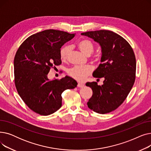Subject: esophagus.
<instances>
[{
  "instance_id": "esophagus-1",
  "label": "esophagus",
  "mask_w": 151,
  "mask_h": 151,
  "mask_svg": "<svg viewBox=\"0 0 151 151\" xmlns=\"http://www.w3.org/2000/svg\"><path fill=\"white\" fill-rule=\"evenodd\" d=\"M84 86V84H83V83H78V85H77V86L78 87V88H83Z\"/></svg>"
}]
</instances>
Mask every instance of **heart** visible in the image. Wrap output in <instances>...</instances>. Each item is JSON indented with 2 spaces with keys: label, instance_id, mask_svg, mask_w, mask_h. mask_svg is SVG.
<instances>
[{
  "label": "heart",
  "instance_id": "1",
  "mask_svg": "<svg viewBox=\"0 0 151 151\" xmlns=\"http://www.w3.org/2000/svg\"><path fill=\"white\" fill-rule=\"evenodd\" d=\"M78 49L86 55H90L94 50V45L92 42L89 40L83 39L78 42ZM70 48L68 46L63 47L60 50V55L61 60L65 61L67 59ZM92 67L90 65L85 66H75L68 70V75L75 79L76 80L82 81L84 80L87 76H88L92 72Z\"/></svg>",
  "mask_w": 151,
  "mask_h": 151
}]
</instances>
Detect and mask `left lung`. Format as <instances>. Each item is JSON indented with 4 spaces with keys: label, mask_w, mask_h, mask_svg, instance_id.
I'll list each match as a JSON object with an SVG mask.
<instances>
[{
    "label": "left lung",
    "mask_w": 151,
    "mask_h": 151,
    "mask_svg": "<svg viewBox=\"0 0 151 151\" xmlns=\"http://www.w3.org/2000/svg\"><path fill=\"white\" fill-rule=\"evenodd\" d=\"M81 35L93 39L100 46V64L92 75L97 78H104L101 86L97 82L86 84L93 92L88 106L99 114L111 112L125 100L135 80L134 52L124 38L112 31H91Z\"/></svg>",
    "instance_id": "obj_1"
}]
</instances>
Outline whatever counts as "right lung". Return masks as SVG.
Masks as SVG:
<instances>
[{"instance_id": "1", "label": "right lung", "mask_w": 151, "mask_h": 151, "mask_svg": "<svg viewBox=\"0 0 151 151\" xmlns=\"http://www.w3.org/2000/svg\"><path fill=\"white\" fill-rule=\"evenodd\" d=\"M75 36L61 30H45L28 37L16 53V88L27 106L39 114L57 111L62 106V93L77 86V82L68 76L60 80L47 78L51 68L62 63L61 47Z\"/></svg>"}]
</instances>
